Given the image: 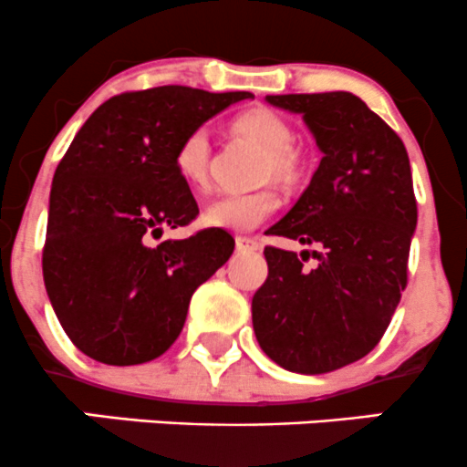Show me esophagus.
<instances>
[{"instance_id": "obj_1", "label": "esophagus", "mask_w": 467, "mask_h": 467, "mask_svg": "<svg viewBox=\"0 0 467 467\" xmlns=\"http://www.w3.org/2000/svg\"><path fill=\"white\" fill-rule=\"evenodd\" d=\"M234 244H237L239 253H257V250L262 248V244L253 237H237L234 239Z\"/></svg>"}]
</instances>
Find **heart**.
<instances>
[{"mask_svg":"<svg viewBox=\"0 0 467 467\" xmlns=\"http://www.w3.org/2000/svg\"><path fill=\"white\" fill-rule=\"evenodd\" d=\"M239 131L253 136L268 151H271V165L275 174L284 176L291 171L293 147L291 125L282 116L271 109H250L237 116L234 120ZM208 163H210V134L205 127H196L181 139L174 151V170L183 183L199 190L208 183ZM279 208L277 194L271 190H254V192H228L221 194L205 208L203 221L210 228L233 230V233H246L264 223L275 210Z\"/></svg>","mask_w":467,"mask_h":467,"instance_id":"heart-1","label":"heart"}]
</instances>
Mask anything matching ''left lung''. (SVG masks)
Returning <instances> with one entry per match:
<instances>
[{
	"label": "left lung",
	"mask_w": 467,
	"mask_h": 467,
	"mask_svg": "<svg viewBox=\"0 0 467 467\" xmlns=\"http://www.w3.org/2000/svg\"><path fill=\"white\" fill-rule=\"evenodd\" d=\"M266 100L302 114L322 151L308 188L268 230L316 246L317 264L264 248L268 277L253 297V328L279 367L328 374L374 349L407 286L419 217L410 159L399 134L349 91Z\"/></svg>",
	"instance_id": "1"
}]
</instances>
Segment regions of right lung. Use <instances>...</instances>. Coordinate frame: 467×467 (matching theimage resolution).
<instances>
[{
	"mask_svg": "<svg viewBox=\"0 0 467 467\" xmlns=\"http://www.w3.org/2000/svg\"><path fill=\"white\" fill-rule=\"evenodd\" d=\"M246 98L181 85L127 91L68 145L53 176L42 273L62 328L93 360L143 365L168 351L192 293L233 254L234 239L217 228L154 239L199 214L174 170L181 139Z\"/></svg>",
	"mask_w": 467,
	"mask_h": 467,
	"instance_id": "1",
	"label": "right lung"
}]
</instances>
